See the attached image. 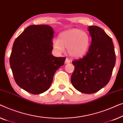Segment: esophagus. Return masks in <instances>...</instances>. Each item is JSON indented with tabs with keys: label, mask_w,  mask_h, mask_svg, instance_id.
Returning a JSON list of instances; mask_svg holds the SVG:
<instances>
[{
	"label": "esophagus",
	"mask_w": 123,
	"mask_h": 123,
	"mask_svg": "<svg viewBox=\"0 0 123 123\" xmlns=\"http://www.w3.org/2000/svg\"><path fill=\"white\" fill-rule=\"evenodd\" d=\"M71 62V61L70 60L68 59V58H66V60H65V63L66 64H67V63H70Z\"/></svg>",
	"instance_id": "esophagus-1"
}]
</instances>
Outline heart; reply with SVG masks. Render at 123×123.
<instances>
[{
    "mask_svg": "<svg viewBox=\"0 0 123 123\" xmlns=\"http://www.w3.org/2000/svg\"><path fill=\"white\" fill-rule=\"evenodd\" d=\"M90 38L87 33L79 29L64 31L59 35L58 39L53 41L52 46L56 52L61 54L67 48V52L72 57H84L89 51Z\"/></svg>",
    "mask_w": 123,
    "mask_h": 123,
    "instance_id": "obj_1",
    "label": "heart"
}]
</instances>
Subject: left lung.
<instances>
[{
    "label": "left lung",
    "instance_id": "obj_1",
    "mask_svg": "<svg viewBox=\"0 0 123 123\" xmlns=\"http://www.w3.org/2000/svg\"><path fill=\"white\" fill-rule=\"evenodd\" d=\"M88 28L91 44L85 56L72 62L75 70L71 81L77 90L90 94L108 84L116 58L111 38L101 28L95 25Z\"/></svg>",
    "mask_w": 123,
    "mask_h": 123
}]
</instances>
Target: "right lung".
<instances>
[{"label":"right lung","instance_id":"obj_1","mask_svg":"<svg viewBox=\"0 0 123 123\" xmlns=\"http://www.w3.org/2000/svg\"><path fill=\"white\" fill-rule=\"evenodd\" d=\"M54 31L47 25L27 27L13 43L10 66L15 82L32 94L46 91L55 72L64 65L65 57L52 54Z\"/></svg>","mask_w":123,"mask_h":123}]
</instances>
